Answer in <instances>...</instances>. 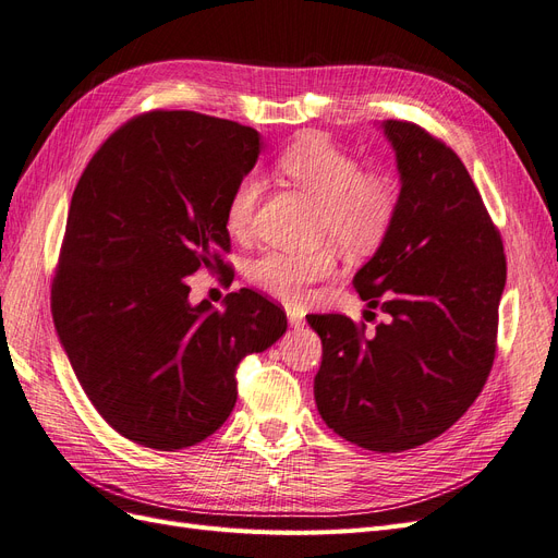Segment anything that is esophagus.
Segmentation results:
<instances>
[{"label": "esophagus", "mask_w": 558, "mask_h": 558, "mask_svg": "<svg viewBox=\"0 0 558 558\" xmlns=\"http://www.w3.org/2000/svg\"><path fill=\"white\" fill-rule=\"evenodd\" d=\"M286 316H289V324H291L293 328L305 326V314H302L300 310H295V307H289V310H286Z\"/></svg>", "instance_id": "esophagus-1"}]
</instances>
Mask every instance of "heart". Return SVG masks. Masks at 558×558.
<instances>
[{
    "instance_id": "b5f03b06",
    "label": "heart",
    "mask_w": 558,
    "mask_h": 558,
    "mask_svg": "<svg viewBox=\"0 0 558 558\" xmlns=\"http://www.w3.org/2000/svg\"><path fill=\"white\" fill-rule=\"evenodd\" d=\"M279 172L318 205L316 242H332L312 253L267 251L248 265V279L260 291L283 302H302L312 286L337 272V247L349 256L365 258L377 253L398 218V191L393 181L365 172L363 162L318 134L302 137L277 158ZM263 183L244 174L226 202L223 223L238 240L253 228Z\"/></svg>"
}]
</instances>
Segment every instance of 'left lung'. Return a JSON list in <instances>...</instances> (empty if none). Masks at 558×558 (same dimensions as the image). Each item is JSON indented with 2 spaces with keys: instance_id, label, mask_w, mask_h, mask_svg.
Wrapping results in <instances>:
<instances>
[{
  "instance_id": "8db88e82",
  "label": "left lung",
  "mask_w": 558,
  "mask_h": 558,
  "mask_svg": "<svg viewBox=\"0 0 558 558\" xmlns=\"http://www.w3.org/2000/svg\"><path fill=\"white\" fill-rule=\"evenodd\" d=\"M381 128L402 183L398 218L353 289L386 318L373 332L344 314L307 320L324 347L320 418L353 445L391 453L442 435L482 393L508 263L461 158L416 123Z\"/></svg>"
}]
</instances>
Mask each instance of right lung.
Instances as JSON below:
<instances>
[{
  "mask_svg": "<svg viewBox=\"0 0 558 558\" xmlns=\"http://www.w3.org/2000/svg\"><path fill=\"white\" fill-rule=\"evenodd\" d=\"M260 134L195 111H148L83 170L50 286L56 330L107 424L148 449L193 447L238 402V367L286 332V314L242 289L191 305L185 277L228 269L226 202Z\"/></svg>",
  "mask_w": 558,
  "mask_h": 558,
  "instance_id": "1",
  "label": "right lung"
}]
</instances>
